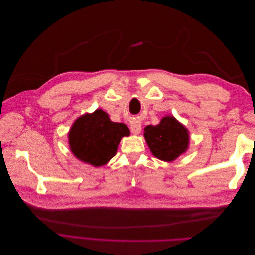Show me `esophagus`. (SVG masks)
<instances>
[{
  "mask_svg": "<svg viewBox=\"0 0 255 255\" xmlns=\"http://www.w3.org/2000/svg\"><path fill=\"white\" fill-rule=\"evenodd\" d=\"M141 125L139 121H134L130 123V132H132L134 135H138L141 132Z\"/></svg>",
  "mask_w": 255,
  "mask_h": 255,
  "instance_id": "34e87169",
  "label": "esophagus"
}]
</instances>
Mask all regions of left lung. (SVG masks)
Returning <instances> with one entry per match:
<instances>
[{"mask_svg":"<svg viewBox=\"0 0 255 255\" xmlns=\"http://www.w3.org/2000/svg\"><path fill=\"white\" fill-rule=\"evenodd\" d=\"M144 138L153 155L165 161H172L187 150V129L172 116H166L157 126H146Z\"/></svg>","mask_w":255,"mask_h":255,"instance_id":"left-lung-1","label":"left lung"}]
</instances>
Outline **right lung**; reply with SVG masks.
I'll list each match as a JSON object with an SVG mask.
<instances>
[{"label":"right lung","mask_w":255,"mask_h":255,"mask_svg":"<svg viewBox=\"0 0 255 255\" xmlns=\"http://www.w3.org/2000/svg\"><path fill=\"white\" fill-rule=\"evenodd\" d=\"M128 135L125 123L112 122L105 112L97 110L75 120L69 133V143L80 160L99 167L115 156L121 138Z\"/></svg>","instance_id":"right-lung-1"}]
</instances>
